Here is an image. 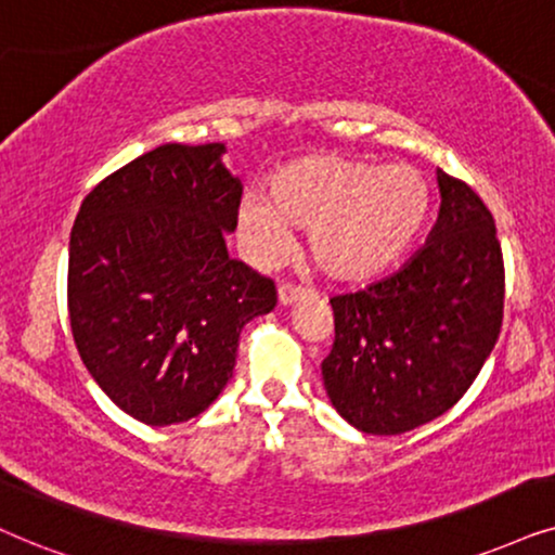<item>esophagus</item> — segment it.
<instances>
[{"label": "esophagus", "instance_id": "esophagus-1", "mask_svg": "<svg viewBox=\"0 0 555 555\" xmlns=\"http://www.w3.org/2000/svg\"><path fill=\"white\" fill-rule=\"evenodd\" d=\"M307 294H310V292L301 289V286H294V284H282V286H279V301H282L284 307H292L294 301L305 299Z\"/></svg>", "mask_w": 555, "mask_h": 555}]
</instances>
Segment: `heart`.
Masks as SVG:
<instances>
[{"mask_svg":"<svg viewBox=\"0 0 555 555\" xmlns=\"http://www.w3.org/2000/svg\"><path fill=\"white\" fill-rule=\"evenodd\" d=\"M430 189L417 168L305 156L279 168L269 196L245 194L237 228L256 261L289 254L292 228L310 230L314 266L363 282L397 263L427 220Z\"/></svg>","mask_w":555,"mask_h":555,"instance_id":"obj_1","label":"heart"}]
</instances>
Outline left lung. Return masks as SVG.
Instances as JSON below:
<instances>
[{"mask_svg": "<svg viewBox=\"0 0 555 555\" xmlns=\"http://www.w3.org/2000/svg\"><path fill=\"white\" fill-rule=\"evenodd\" d=\"M438 222L402 269L330 299L335 343L322 382L361 433L402 435L459 402L502 327L504 263L494 217L464 181L435 171Z\"/></svg>", "mask_w": 555, "mask_h": 555, "instance_id": "left-lung-1", "label": "left lung"}]
</instances>
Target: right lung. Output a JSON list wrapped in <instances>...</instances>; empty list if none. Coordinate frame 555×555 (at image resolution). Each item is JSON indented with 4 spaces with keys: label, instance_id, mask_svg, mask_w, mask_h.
<instances>
[{
    "label": "right lung",
    "instance_id": "add662e5",
    "mask_svg": "<svg viewBox=\"0 0 555 555\" xmlns=\"http://www.w3.org/2000/svg\"><path fill=\"white\" fill-rule=\"evenodd\" d=\"M225 143L158 145L100 181L68 243V318L83 366L140 423H186L233 376L241 330L276 307L228 254L243 184Z\"/></svg>",
    "mask_w": 555,
    "mask_h": 555
}]
</instances>
